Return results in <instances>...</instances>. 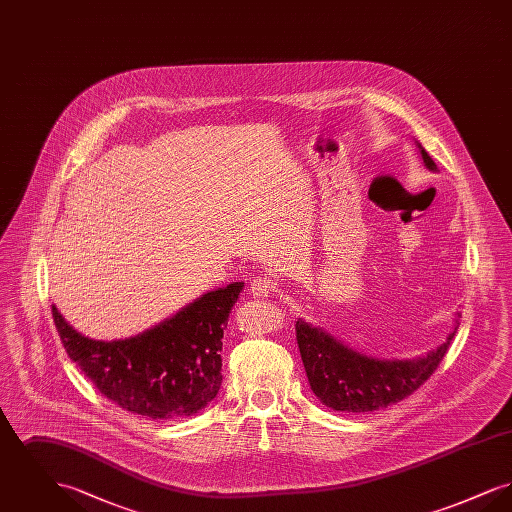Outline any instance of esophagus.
<instances>
[{"label":"esophagus","mask_w":512,"mask_h":512,"mask_svg":"<svg viewBox=\"0 0 512 512\" xmlns=\"http://www.w3.org/2000/svg\"><path fill=\"white\" fill-rule=\"evenodd\" d=\"M272 292H274V284L272 280H268L267 276H255L249 284V293L253 297H268Z\"/></svg>","instance_id":"1"}]
</instances>
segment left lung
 Returning a JSON list of instances; mask_svg holds the SVG:
<instances>
[{
	"mask_svg": "<svg viewBox=\"0 0 512 512\" xmlns=\"http://www.w3.org/2000/svg\"><path fill=\"white\" fill-rule=\"evenodd\" d=\"M428 171L438 165L416 142ZM459 317V315H457ZM459 328L455 318L447 340L416 359H376L361 353L303 318L297 320V343L309 386L322 405L343 413H372L386 409L418 390L445 357Z\"/></svg>",
	"mask_w": 512,
	"mask_h": 512,
	"instance_id": "obj_1",
	"label": "left lung"
}]
</instances>
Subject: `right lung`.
Wrapping results in <instances>:
<instances>
[{
  "mask_svg": "<svg viewBox=\"0 0 512 512\" xmlns=\"http://www.w3.org/2000/svg\"><path fill=\"white\" fill-rule=\"evenodd\" d=\"M244 282L203 293L146 332L124 340H92L51 305L53 322L80 370L107 399L151 420L192 416L222 384V336Z\"/></svg>",
  "mask_w": 512,
  "mask_h": 512,
  "instance_id": "obj_1",
  "label": "right lung"
}]
</instances>
